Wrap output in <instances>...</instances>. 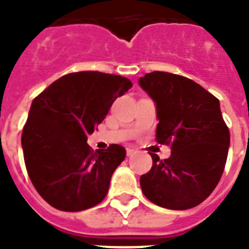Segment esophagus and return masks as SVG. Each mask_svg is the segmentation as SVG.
<instances>
[{
    "mask_svg": "<svg viewBox=\"0 0 249 249\" xmlns=\"http://www.w3.org/2000/svg\"><path fill=\"white\" fill-rule=\"evenodd\" d=\"M134 152H136V150H134V148H126V155L128 156H132Z\"/></svg>",
    "mask_w": 249,
    "mask_h": 249,
    "instance_id": "obj_1",
    "label": "esophagus"
}]
</instances>
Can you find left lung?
<instances>
[{"instance_id":"obj_1","label":"left lung","mask_w":249,"mask_h":249,"mask_svg":"<svg viewBox=\"0 0 249 249\" xmlns=\"http://www.w3.org/2000/svg\"><path fill=\"white\" fill-rule=\"evenodd\" d=\"M156 106V141L170 144L172 154H155L150 172L141 176V189L154 204L185 211L204 201L224 173L230 132L220 101L183 76L155 71L138 80Z\"/></svg>"}]
</instances>
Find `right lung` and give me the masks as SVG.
I'll return each mask as SVG.
<instances>
[{"label": "right lung", "instance_id": "add662e5", "mask_svg": "<svg viewBox=\"0 0 249 249\" xmlns=\"http://www.w3.org/2000/svg\"><path fill=\"white\" fill-rule=\"evenodd\" d=\"M132 85L123 76L75 72L54 81L33 99L21 147L35 189L52 207L79 212L106 197L126 151L111 144L94 152L86 141L115 99Z\"/></svg>", "mask_w": 249, "mask_h": 249}]
</instances>
